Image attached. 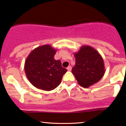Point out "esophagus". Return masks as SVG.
Listing matches in <instances>:
<instances>
[{
    "label": "esophagus",
    "instance_id": "34e87169",
    "mask_svg": "<svg viewBox=\"0 0 126 126\" xmlns=\"http://www.w3.org/2000/svg\"><path fill=\"white\" fill-rule=\"evenodd\" d=\"M67 70L68 71H71V70H72V67L71 66H68V67H67Z\"/></svg>",
    "mask_w": 126,
    "mask_h": 126
}]
</instances>
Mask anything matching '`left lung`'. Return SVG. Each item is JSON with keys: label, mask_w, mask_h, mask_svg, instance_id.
<instances>
[{"label": "left lung", "mask_w": 126, "mask_h": 126, "mask_svg": "<svg viewBox=\"0 0 126 126\" xmlns=\"http://www.w3.org/2000/svg\"><path fill=\"white\" fill-rule=\"evenodd\" d=\"M74 56L75 65L72 72L80 86L89 88L103 77L105 71L104 60L94 48L82 46Z\"/></svg>", "instance_id": "1"}]
</instances>
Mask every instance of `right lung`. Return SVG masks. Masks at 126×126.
Returning <instances> with one entry per match:
<instances>
[{
	"mask_svg": "<svg viewBox=\"0 0 126 126\" xmlns=\"http://www.w3.org/2000/svg\"><path fill=\"white\" fill-rule=\"evenodd\" d=\"M56 50L50 45H43L33 50L26 59L24 70L33 86L44 91H51L61 83L67 69L60 60L54 59Z\"/></svg>",
	"mask_w": 126,
	"mask_h": 126,
	"instance_id": "1",
	"label": "right lung"
}]
</instances>
